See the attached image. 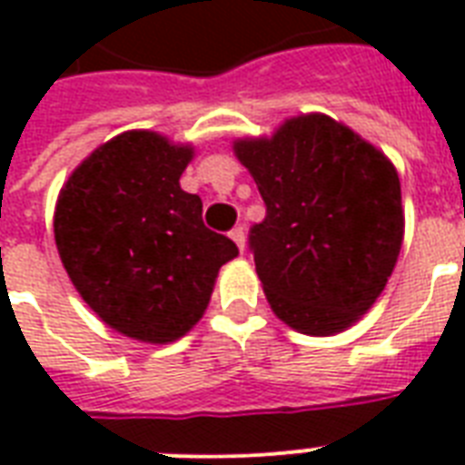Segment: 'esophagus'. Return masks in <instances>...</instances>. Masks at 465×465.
I'll use <instances>...</instances> for the list:
<instances>
[{"instance_id": "esophagus-1", "label": "esophagus", "mask_w": 465, "mask_h": 465, "mask_svg": "<svg viewBox=\"0 0 465 465\" xmlns=\"http://www.w3.org/2000/svg\"><path fill=\"white\" fill-rule=\"evenodd\" d=\"M229 236H232L233 243L239 246V251H243V248H246V232H243V226H233L232 232H229Z\"/></svg>"}]
</instances>
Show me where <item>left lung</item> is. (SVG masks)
<instances>
[{"mask_svg":"<svg viewBox=\"0 0 465 465\" xmlns=\"http://www.w3.org/2000/svg\"><path fill=\"white\" fill-rule=\"evenodd\" d=\"M265 203L248 248L270 306L306 335L345 331L376 302L403 243L393 163L328 115L233 144Z\"/></svg>","mask_w":465,"mask_h":465,"instance_id":"8db88e82","label":"left lung"}]
</instances>
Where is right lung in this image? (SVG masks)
I'll use <instances>...</instances> for the list:
<instances>
[{"label": "right lung", "instance_id": "obj_1", "mask_svg": "<svg viewBox=\"0 0 465 465\" xmlns=\"http://www.w3.org/2000/svg\"><path fill=\"white\" fill-rule=\"evenodd\" d=\"M193 149L147 130L98 147L62 188L54 241L76 292L142 342H173L203 318L219 268L239 255L181 188Z\"/></svg>", "mask_w": 465, "mask_h": 465}]
</instances>
